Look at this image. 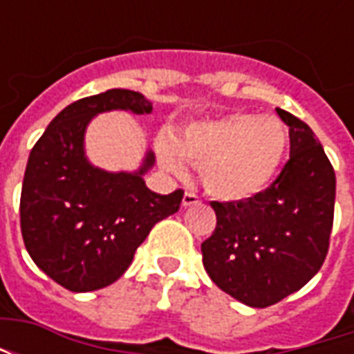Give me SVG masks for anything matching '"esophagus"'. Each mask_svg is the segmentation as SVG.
<instances>
[{
    "label": "esophagus",
    "mask_w": 354,
    "mask_h": 354,
    "mask_svg": "<svg viewBox=\"0 0 354 354\" xmlns=\"http://www.w3.org/2000/svg\"><path fill=\"white\" fill-rule=\"evenodd\" d=\"M201 203V197L197 193L193 192H185L184 193V199H182V205L184 207H193V205H199Z\"/></svg>",
    "instance_id": "obj_1"
}]
</instances>
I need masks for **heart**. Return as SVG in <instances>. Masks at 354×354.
<instances>
[{
    "mask_svg": "<svg viewBox=\"0 0 354 354\" xmlns=\"http://www.w3.org/2000/svg\"><path fill=\"white\" fill-rule=\"evenodd\" d=\"M288 147L279 117L245 111L201 119L157 140L162 167L174 174L189 161L201 167L208 193L223 201L250 199L273 182Z\"/></svg>",
    "mask_w": 354,
    "mask_h": 354,
    "instance_id": "1",
    "label": "heart"
}]
</instances>
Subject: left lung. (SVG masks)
Wrapping results in <instances>:
<instances>
[{
    "instance_id": "left-lung-1",
    "label": "left lung",
    "mask_w": 354,
    "mask_h": 354,
    "mask_svg": "<svg viewBox=\"0 0 354 354\" xmlns=\"http://www.w3.org/2000/svg\"><path fill=\"white\" fill-rule=\"evenodd\" d=\"M288 124L290 159L250 199L210 203L216 230L201 245L208 277L250 307L279 304L326 260L334 225L335 172L315 132L277 108Z\"/></svg>"
}]
</instances>
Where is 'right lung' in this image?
<instances>
[{
    "mask_svg": "<svg viewBox=\"0 0 354 354\" xmlns=\"http://www.w3.org/2000/svg\"><path fill=\"white\" fill-rule=\"evenodd\" d=\"M111 109L151 113V102L127 88H109L66 106L28 157L20 231L30 258L43 273L72 292L115 282L155 223L174 214L184 192L159 195L142 174L153 167L147 151L136 172H106L85 157L91 119Z\"/></svg>",
    "mask_w": 354,
    "mask_h": 354,
    "instance_id": "right-lung-1",
    "label": "right lung"
}]
</instances>
